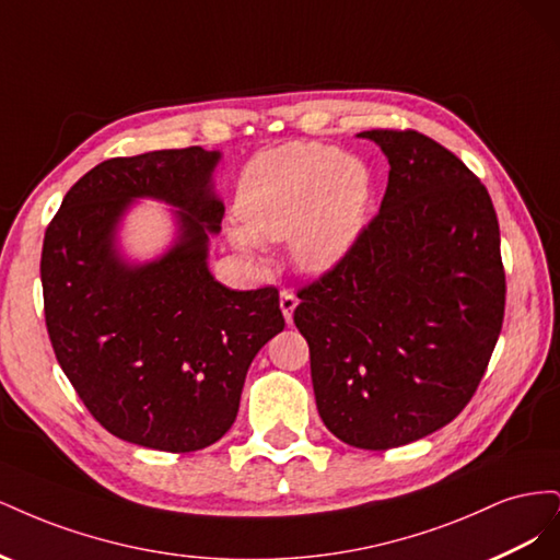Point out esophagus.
<instances>
[{
  "instance_id": "34e87169",
  "label": "esophagus",
  "mask_w": 560,
  "mask_h": 560,
  "mask_svg": "<svg viewBox=\"0 0 560 560\" xmlns=\"http://www.w3.org/2000/svg\"><path fill=\"white\" fill-rule=\"evenodd\" d=\"M296 296H294V292H290V290H282L280 292V311H282V315H284V319H287V325H292V315H294V308H296Z\"/></svg>"
}]
</instances>
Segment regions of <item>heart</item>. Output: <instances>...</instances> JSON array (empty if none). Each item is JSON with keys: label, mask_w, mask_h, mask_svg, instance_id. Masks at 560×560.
<instances>
[{"label": "heart", "mask_w": 560, "mask_h": 560, "mask_svg": "<svg viewBox=\"0 0 560 560\" xmlns=\"http://www.w3.org/2000/svg\"><path fill=\"white\" fill-rule=\"evenodd\" d=\"M369 198L371 175L358 156L317 142L287 144L249 163L238 196L245 229L231 238L245 254H257L259 241L290 238L294 261L319 273L358 243Z\"/></svg>", "instance_id": "1"}]
</instances>
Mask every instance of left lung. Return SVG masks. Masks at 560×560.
<instances>
[{
  "instance_id": "1",
  "label": "left lung",
  "mask_w": 560,
  "mask_h": 560,
  "mask_svg": "<svg viewBox=\"0 0 560 560\" xmlns=\"http://www.w3.org/2000/svg\"><path fill=\"white\" fill-rule=\"evenodd\" d=\"M389 163L378 214L325 276L299 290L322 422L341 442L387 451L460 413L504 317L498 214L486 186L418 130L376 128Z\"/></svg>"
}]
</instances>
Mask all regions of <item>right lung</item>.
I'll use <instances>...</instances> for the list:
<instances>
[{
    "instance_id": "right-lung-1",
    "label": "right lung",
    "mask_w": 560,
    "mask_h": 560,
    "mask_svg": "<svg viewBox=\"0 0 560 560\" xmlns=\"http://www.w3.org/2000/svg\"><path fill=\"white\" fill-rule=\"evenodd\" d=\"M217 161L200 147L103 161L67 191L44 235L58 364L100 425L130 444L191 453L222 439L254 354L284 329L276 287L235 292L208 270V233L224 217ZM132 197L180 208L178 243L142 267L113 247Z\"/></svg>"
}]
</instances>
